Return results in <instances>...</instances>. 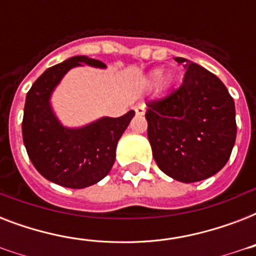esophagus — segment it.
I'll list each match as a JSON object with an SVG mask.
<instances>
[{
	"mask_svg": "<svg viewBox=\"0 0 256 256\" xmlns=\"http://www.w3.org/2000/svg\"><path fill=\"white\" fill-rule=\"evenodd\" d=\"M134 110H136V116H144V112H146V106H144V104H140L138 106H136V108H134Z\"/></svg>",
	"mask_w": 256,
	"mask_h": 256,
	"instance_id": "obj_1",
	"label": "esophagus"
}]
</instances>
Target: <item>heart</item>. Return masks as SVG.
<instances>
[{"mask_svg": "<svg viewBox=\"0 0 256 256\" xmlns=\"http://www.w3.org/2000/svg\"><path fill=\"white\" fill-rule=\"evenodd\" d=\"M160 74H162V70H160V69L152 70V73L148 74V82L156 81V80L160 77ZM174 82H175L174 76H172V74H166V76H164V77H162V80H160V92H168V88L174 85Z\"/></svg>", "mask_w": 256, "mask_h": 256, "instance_id": "b5f03b06", "label": "heart"}]
</instances>
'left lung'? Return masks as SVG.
I'll list each match as a JSON object with an SVG mask.
<instances>
[{"label":"left lung","instance_id":"left-lung-1","mask_svg":"<svg viewBox=\"0 0 256 256\" xmlns=\"http://www.w3.org/2000/svg\"><path fill=\"white\" fill-rule=\"evenodd\" d=\"M182 86L148 104V136L164 174L183 183L216 174L230 158L235 138V104L223 82L184 58Z\"/></svg>","mask_w":256,"mask_h":256}]
</instances>
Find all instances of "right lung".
<instances>
[{"label":"right lung","instance_id":"obj_1","mask_svg":"<svg viewBox=\"0 0 256 256\" xmlns=\"http://www.w3.org/2000/svg\"><path fill=\"white\" fill-rule=\"evenodd\" d=\"M82 65L106 68L86 56L49 68L26 94L22 120L24 144L34 168L48 180L69 188H85L108 174L116 144L136 116L130 110L118 118L102 116L82 128H65L54 114L50 96L70 69Z\"/></svg>","mask_w":256,"mask_h":256}]
</instances>
